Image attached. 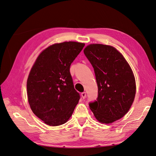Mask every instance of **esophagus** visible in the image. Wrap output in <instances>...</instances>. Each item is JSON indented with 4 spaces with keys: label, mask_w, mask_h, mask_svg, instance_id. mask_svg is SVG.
<instances>
[{
    "label": "esophagus",
    "mask_w": 156,
    "mask_h": 156,
    "mask_svg": "<svg viewBox=\"0 0 156 156\" xmlns=\"http://www.w3.org/2000/svg\"><path fill=\"white\" fill-rule=\"evenodd\" d=\"M81 96H82V98H83V99H84L86 98V96H87V94H86V92H82L81 93Z\"/></svg>",
    "instance_id": "obj_1"
}]
</instances>
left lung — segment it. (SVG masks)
<instances>
[{
	"label": "left lung",
	"instance_id": "1",
	"mask_svg": "<svg viewBox=\"0 0 156 156\" xmlns=\"http://www.w3.org/2000/svg\"><path fill=\"white\" fill-rule=\"evenodd\" d=\"M96 75V100L89 103L96 119L109 124L123 117L133 102L136 85L133 72L122 55L115 48L90 44L84 49Z\"/></svg>",
	"mask_w": 156,
	"mask_h": 156
}]
</instances>
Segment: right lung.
<instances>
[{
  "instance_id": "obj_1",
  "label": "right lung",
  "mask_w": 156,
  "mask_h": 156,
  "mask_svg": "<svg viewBox=\"0 0 156 156\" xmlns=\"http://www.w3.org/2000/svg\"><path fill=\"white\" fill-rule=\"evenodd\" d=\"M84 44L66 41L40 53L27 79L28 100L34 114L46 124H64L80 99L74 88L70 66Z\"/></svg>"
}]
</instances>
